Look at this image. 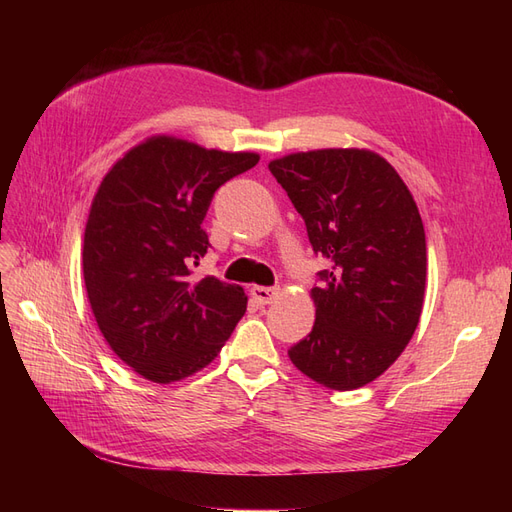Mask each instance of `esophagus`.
I'll use <instances>...</instances> for the list:
<instances>
[{"label": "esophagus", "mask_w": 512, "mask_h": 512, "mask_svg": "<svg viewBox=\"0 0 512 512\" xmlns=\"http://www.w3.org/2000/svg\"><path fill=\"white\" fill-rule=\"evenodd\" d=\"M250 294H252V299H254L258 305H269V303L277 297V294H280V290H277V288H269V286H252Z\"/></svg>", "instance_id": "esophagus-1"}]
</instances>
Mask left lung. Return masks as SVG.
<instances>
[{"label":"left lung","instance_id":"left-lung-1","mask_svg":"<svg viewBox=\"0 0 512 512\" xmlns=\"http://www.w3.org/2000/svg\"><path fill=\"white\" fill-rule=\"evenodd\" d=\"M271 175L329 260L312 288L314 329L288 350L294 367L335 391L376 380L421 318L427 243L397 170L374 151L318 149L273 160Z\"/></svg>","mask_w":512,"mask_h":512}]
</instances>
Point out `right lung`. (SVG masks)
<instances>
[{"label":"right lung","instance_id":"add662e5","mask_svg":"<svg viewBox=\"0 0 512 512\" xmlns=\"http://www.w3.org/2000/svg\"><path fill=\"white\" fill-rule=\"evenodd\" d=\"M258 160L153 136L102 179L85 228V288L108 346L143 378L196 374L245 314L241 286L196 280L192 265L211 247L203 220L213 194Z\"/></svg>","mask_w":512,"mask_h":512}]
</instances>
